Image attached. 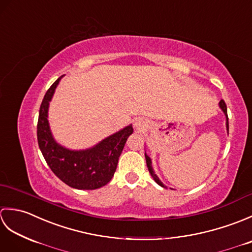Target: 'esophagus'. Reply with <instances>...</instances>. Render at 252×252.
Returning <instances> with one entry per match:
<instances>
[{
	"mask_svg": "<svg viewBox=\"0 0 252 252\" xmlns=\"http://www.w3.org/2000/svg\"><path fill=\"white\" fill-rule=\"evenodd\" d=\"M134 126H135L136 130L142 131L147 126V122L144 119H142V118H136L135 121H134Z\"/></svg>",
	"mask_w": 252,
	"mask_h": 252,
	"instance_id": "esophagus-1",
	"label": "esophagus"
}]
</instances>
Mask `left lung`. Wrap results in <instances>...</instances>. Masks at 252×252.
<instances>
[{"label": "left lung", "mask_w": 252, "mask_h": 252, "mask_svg": "<svg viewBox=\"0 0 252 252\" xmlns=\"http://www.w3.org/2000/svg\"><path fill=\"white\" fill-rule=\"evenodd\" d=\"M219 106H220V108L223 110L224 115L226 116V129H227V131H228V117H227V107H226L225 101H224L223 99H221L220 103H219ZM145 158H146V163H147L148 171H149V173H151V175L153 176V179L155 180V182H156V183H157L158 185L161 186V187H164V189H167V187H165V186L162 184V182L158 179V176H157L156 174H155L154 169H153V167H152V160H151V158H149V157L147 156L146 153H145Z\"/></svg>", "instance_id": "1"}]
</instances>
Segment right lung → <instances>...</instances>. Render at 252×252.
I'll return each instance as SVG.
<instances>
[{
    "label": "right lung",
    "instance_id": "1",
    "mask_svg": "<svg viewBox=\"0 0 252 252\" xmlns=\"http://www.w3.org/2000/svg\"><path fill=\"white\" fill-rule=\"evenodd\" d=\"M51 85L44 95L37 120V143L46 163L58 179L77 189H96L114 176L126 142L132 133V125L116 132L97 145L84 151H71L60 145L50 130L47 111L61 79Z\"/></svg>",
    "mask_w": 252,
    "mask_h": 252
}]
</instances>
